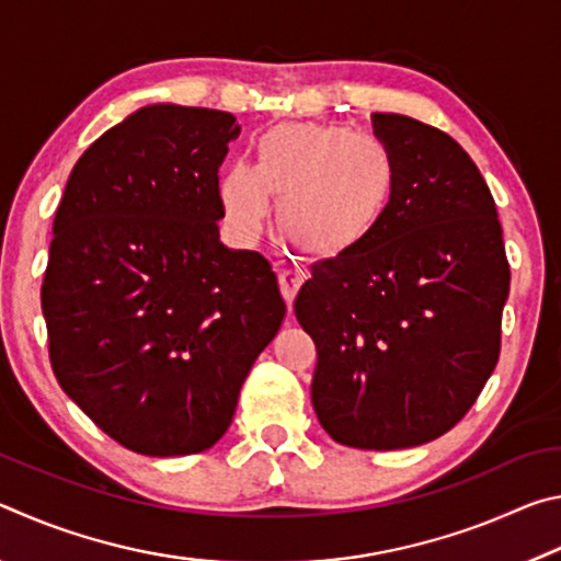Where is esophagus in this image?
Here are the masks:
<instances>
[{
    "label": "esophagus",
    "mask_w": 561,
    "mask_h": 561,
    "mask_svg": "<svg viewBox=\"0 0 561 561\" xmlns=\"http://www.w3.org/2000/svg\"><path fill=\"white\" fill-rule=\"evenodd\" d=\"M299 284H301V272L279 270V289H282V297H284V301H287L289 309L294 304V297H297V291H299Z\"/></svg>",
    "instance_id": "obj_1"
}]
</instances>
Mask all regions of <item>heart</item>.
Wrapping results in <instances>:
<instances>
[{"label": "heart", "mask_w": 561, "mask_h": 561, "mask_svg": "<svg viewBox=\"0 0 561 561\" xmlns=\"http://www.w3.org/2000/svg\"><path fill=\"white\" fill-rule=\"evenodd\" d=\"M398 165L381 138L324 123H279L257 140V163H232L220 180L225 215L254 232L277 201L287 242L311 257L356 250L388 215Z\"/></svg>", "instance_id": "1"}]
</instances>
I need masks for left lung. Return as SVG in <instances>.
I'll return each instance as SVG.
<instances>
[{
    "mask_svg": "<svg viewBox=\"0 0 561 561\" xmlns=\"http://www.w3.org/2000/svg\"><path fill=\"white\" fill-rule=\"evenodd\" d=\"M398 165L366 242L319 262L294 301L317 344L311 403L331 438L413 448L448 433L500 356L510 264L485 178L433 126L374 113Z\"/></svg>",
    "mask_w": 561,
    "mask_h": 561,
    "instance_id": "1",
    "label": "left lung"
}]
</instances>
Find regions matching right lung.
Listing matches in <instances>:
<instances>
[{"mask_svg": "<svg viewBox=\"0 0 561 561\" xmlns=\"http://www.w3.org/2000/svg\"><path fill=\"white\" fill-rule=\"evenodd\" d=\"M232 113L153 103L93 140L54 217L42 284L64 393L128 450L203 453L230 428L287 314L260 252L220 242Z\"/></svg>", "mask_w": 561, "mask_h": 561, "instance_id": "1", "label": "right lung"}]
</instances>
